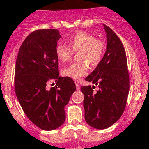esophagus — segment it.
I'll return each mask as SVG.
<instances>
[{
    "label": "esophagus",
    "mask_w": 149,
    "mask_h": 149,
    "mask_svg": "<svg viewBox=\"0 0 149 149\" xmlns=\"http://www.w3.org/2000/svg\"><path fill=\"white\" fill-rule=\"evenodd\" d=\"M76 89H77L78 91H79V90L81 89V87H80V84L79 82H76Z\"/></svg>",
    "instance_id": "esophagus-1"
}]
</instances>
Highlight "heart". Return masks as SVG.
I'll use <instances>...</instances> for the list:
<instances>
[{
  "label": "heart",
  "mask_w": 149,
  "mask_h": 149,
  "mask_svg": "<svg viewBox=\"0 0 149 149\" xmlns=\"http://www.w3.org/2000/svg\"><path fill=\"white\" fill-rule=\"evenodd\" d=\"M68 46L62 44L56 45L55 52L56 57L61 63L70 61L73 53H78L79 62L62 70V74L73 79H79L88 73V65L96 68L102 59L104 53V43L96 38L93 35L86 32H79L67 39Z\"/></svg>",
  "instance_id": "heart-1"
}]
</instances>
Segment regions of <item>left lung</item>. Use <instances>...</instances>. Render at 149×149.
<instances>
[{"label":"left lung","instance_id":"obj_1","mask_svg":"<svg viewBox=\"0 0 149 149\" xmlns=\"http://www.w3.org/2000/svg\"><path fill=\"white\" fill-rule=\"evenodd\" d=\"M106 52L101 62L85 80L97 85L81 86L84 119L90 126L104 129L116 123L124 112L129 92L126 53L116 33L104 24Z\"/></svg>","mask_w":149,"mask_h":149}]
</instances>
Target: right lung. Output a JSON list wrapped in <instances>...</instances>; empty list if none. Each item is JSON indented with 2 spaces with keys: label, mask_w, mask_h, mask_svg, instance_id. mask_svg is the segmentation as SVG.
<instances>
[{
  "label": "right lung",
  "mask_w": 149,
  "mask_h": 149,
  "mask_svg": "<svg viewBox=\"0 0 149 149\" xmlns=\"http://www.w3.org/2000/svg\"><path fill=\"white\" fill-rule=\"evenodd\" d=\"M58 29L32 32L20 47L15 70V91L23 111L38 128L51 131L65 123V107L76 91L70 77H61L55 49ZM56 85L49 88V81Z\"/></svg>",
  "instance_id": "1"
}]
</instances>
